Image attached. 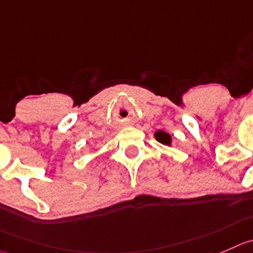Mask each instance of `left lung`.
Listing matches in <instances>:
<instances>
[{
	"mask_svg": "<svg viewBox=\"0 0 253 253\" xmlns=\"http://www.w3.org/2000/svg\"><path fill=\"white\" fill-rule=\"evenodd\" d=\"M154 136H155L156 140H158L160 144H163V145H168V146L171 145V135L168 134L167 131L156 130L155 133H154Z\"/></svg>",
	"mask_w": 253,
	"mask_h": 253,
	"instance_id": "1",
	"label": "left lung"
}]
</instances>
